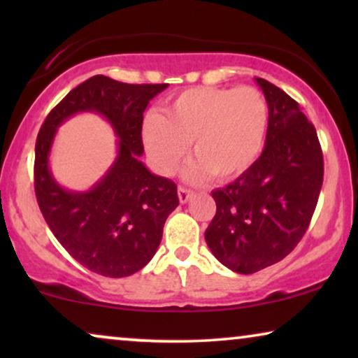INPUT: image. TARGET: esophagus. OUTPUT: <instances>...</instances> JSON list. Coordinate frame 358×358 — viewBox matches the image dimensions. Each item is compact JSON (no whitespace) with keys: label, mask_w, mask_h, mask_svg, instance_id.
Returning <instances> with one entry per match:
<instances>
[{"label":"esophagus","mask_w":358,"mask_h":358,"mask_svg":"<svg viewBox=\"0 0 358 358\" xmlns=\"http://www.w3.org/2000/svg\"><path fill=\"white\" fill-rule=\"evenodd\" d=\"M178 195H179V202L185 203V202H189V199H190V195H192V192H190V190L185 189V187H179Z\"/></svg>","instance_id":"34e87169"}]
</instances>
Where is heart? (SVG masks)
<instances>
[{
  "mask_svg": "<svg viewBox=\"0 0 358 358\" xmlns=\"http://www.w3.org/2000/svg\"><path fill=\"white\" fill-rule=\"evenodd\" d=\"M268 104L256 87H194L164 106L163 117L150 112L141 141L153 168L176 173L190 143L195 161L185 179L200 182L238 178L256 163L266 145Z\"/></svg>",
  "mask_w": 358,
  "mask_h": 358,
  "instance_id": "heart-1",
  "label": "heart"
}]
</instances>
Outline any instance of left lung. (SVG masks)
Instances as JSON below:
<instances>
[{
    "mask_svg": "<svg viewBox=\"0 0 358 358\" xmlns=\"http://www.w3.org/2000/svg\"><path fill=\"white\" fill-rule=\"evenodd\" d=\"M256 83L268 104L266 146L246 173L212 197L217 213L205 231L210 251L238 273H254L290 254L310 227L324 163L316 129L285 91Z\"/></svg>",
    "mask_w": 358,
    "mask_h": 358,
    "instance_id": "1",
    "label": "left lung"
}]
</instances>
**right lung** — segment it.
Masks as SVG:
<instances>
[{
	"label": "right lung",
	"mask_w": 358,
	"mask_h": 358,
	"mask_svg": "<svg viewBox=\"0 0 358 358\" xmlns=\"http://www.w3.org/2000/svg\"><path fill=\"white\" fill-rule=\"evenodd\" d=\"M166 87L96 75L53 107L37 135L34 187L41 212L68 254L99 275L119 278L143 268L159 246L166 218L179 205L178 185L140 161L143 112ZM80 111L104 116L120 138L116 161L86 193L63 189L48 166L56 129Z\"/></svg>",
	"instance_id": "obj_1"
}]
</instances>
